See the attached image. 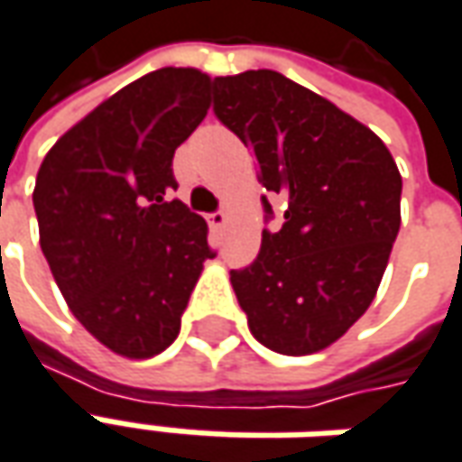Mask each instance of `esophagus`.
I'll use <instances>...</instances> for the list:
<instances>
[{"label":"esophagus","mask_w":462,"mask_h":462,"mask_svg":"<svg viewBox=\"0 0 462 462\" xmlns=\"http://www.w3.org/2000/svg\"><path fill=\"white\" fill-rule=\"evenodd\" d=\"M207 222H209L212 230H222L227 225V212H215V215L207 217Z\"/></svg>","instance_id":"esophagus-1"}]
</instances>
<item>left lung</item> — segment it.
<instances>
[{"label": "left lung", "instance_id": "left-lung-1", "mask_svg": "<svg viewBox=\"0 0 462 462\" xmlns=\"http://www.w3.org/2000/svg\"><path fill=\"white\" fill-rule=\"evenodd\" d=\"M215 115L283 201L279 232L230 271L253 337L281 356L325 350L371 307L402 225V173L383 140L279 71L215 79ZM265 217L273 215L263 197Z\"/></svg>", "mask_w": 462, "mask_h": 462}]
</instances>
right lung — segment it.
<instances>
[{
  "mask_svg": "<svg viewBox=\"0 0 462 462\" xmlns=\"http://www.w3.org/2000/svg\"><path fill=\"white\" fill-rule=\"evenodd\" d=\"M212 79L158 69L120 88L48 151L32 204L41 247L73 317L125 358L179 337L207 258V222L168 194L173 152L209 109Z\"/></svg>",
  "mask_w": 462,
  "mask_h": 462,
  "instance_id": "add662e5",
  "label": "right lung"
}]
</instances>
